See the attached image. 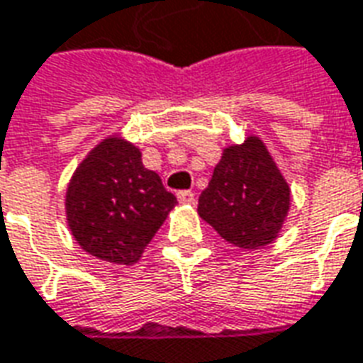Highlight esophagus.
<instances>
[{"label":"esophagus","instance_id":"34e87169","mask_svg":"<svg viewBox=\"0 0 363 363\" xmlns=\"http://www.w3.org/2000/svg\"><path fill=\"white\" fill-rule=\"evenodd\" d=\"M177 201L184 203V205H194L195 194L194 191H179V194H177Z\"/></svg>","mask_w":363,"mask_h":363}]
</instances>
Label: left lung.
<instances>
[{
    "label": "left lung",
    "instance_id": "obj_1",
    "mask_svg": "<svg viewBox=\"0 0 363 363\" xmlns=\"http://www.w3.org/2000/svg\"><path fill=\"white\" fill-rule=\"evenodd\" d=\"M291 205V189L258 136L223 150L197 213L227 242L256 250L274 242Z\"/></svg>",
    "mask_w": 363,
    "mask_h": 363
}]
</instances>
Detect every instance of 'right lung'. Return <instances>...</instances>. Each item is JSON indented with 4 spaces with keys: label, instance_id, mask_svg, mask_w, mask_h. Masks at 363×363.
<instances>
[{
    "label": "right lung",
    "instance_id": "1",
    "mask_svg": "<svg viewBox=\"0 0 363 363\" xmlns=\"http://www.w3.org/2000/svg\"><path fill=\"white\" fill-rule=\"evenodd\" d=\"M176 203L160 176L145 168L140 150L121 135H111L76 168L64 205L72 236L87 254L130 266Z\"/></svg>",
    "mask_w": 363,
    "mask_h": 363
}]
</instances>
